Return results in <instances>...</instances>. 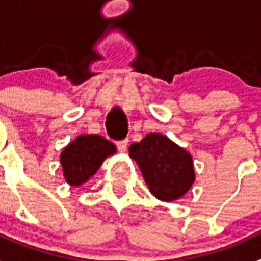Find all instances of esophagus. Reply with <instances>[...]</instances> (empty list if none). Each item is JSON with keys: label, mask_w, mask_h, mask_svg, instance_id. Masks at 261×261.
Listing matches in <instances>:
<instances>
[{"label": "esophagus", "mask_w": 261, "mask_h": 261, "mask_svg": "<svg viewBox=\"0 0 261 261\" xmlns=\"http://www.w3.org/2000/svg\"><path fill=\"white\" fill-rule=\"evenodd\" d=\"M126 145H128V140H120L117 141V148L120 152H125L126 150Z\"/></svg>", "instance_id": "1"}]
</instances>
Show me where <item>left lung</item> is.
Instances as JSON below:
<instances>
[{"label": "left lung", "instance_id": "left-lung-1", "mask_svg": "<svg viewBox=\"0 0 261 261\" xmlns=\"http://www.w3.org/2000/svg\"><path fill=\"white\" fill-rule=\"evenodd\" d=\"M152 195L163 201L181 197L195 181L192 157L160 133H149L129 146Z\"/></svg>", "mask_w": 261, "mask_h": 261}]
</instances>
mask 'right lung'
I'll use <instances>...</instances> for the list:
<instances>
[{
  "label": "right lung",
  "mask_w": 261,
  "mask_h": 261,
  "mask_svg": "<svg viewBox=\"0 0 261 261\" xmlns=\"http://www.w3.org/2000/svg\"><path fill=\"white\" fill-rule=\"evenodd\" d=\"M115 152V144L102 136H79L61 153V165L66 181L70 185L85 182L96 173L105 157Z\"/></svg>",
  "instance_id": "1"
}]
</instances>
